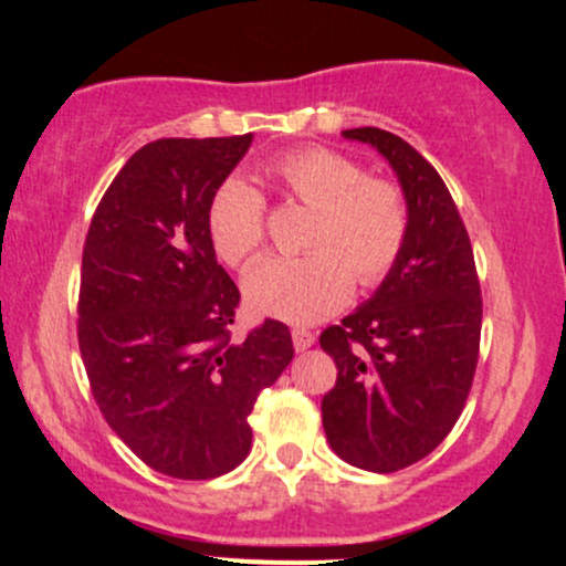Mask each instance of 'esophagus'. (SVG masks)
<instances>
[{
  "label": "esophagus",
  "instance_id": "obj_1",
  "mask_svg": "<svg viewBox=\"0 0 566 566\" xmlns=\"http://www.w3.org/2000/svg\"><path fill=\"white\" fill-rule=\"evenodd\" d=\"M292 346H295V350H308L311 346H314V333L295 327L292 329Z\"/></svg>",
  "mask_w": 566,
  "mask_h": 566
}]
</instances>
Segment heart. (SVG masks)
Returning <instances> with one entry per match:
<instances>
[{
  "instance_id": "1",
  "label": "heart",
  "mask_w": 566,
  "mask_h": 566,
  "mask_svg": "<svg viewBox=\"0 0 566 566\" xmlns=\"http://www.w3.org/2000/svg\"><path fill=\"white\" fill-rule=\"evenodd\" d=\"M292 199L314 210L301 258H265L244 279L255 314L311 324L335 314L354 290L391 274L407 242V205L394 184L367 178L359 161L301 148L269 167ZM207 237L223 263L244 269L265 239V199L244 178H226L207 205Z\"/></svg>"
}]
</instances>
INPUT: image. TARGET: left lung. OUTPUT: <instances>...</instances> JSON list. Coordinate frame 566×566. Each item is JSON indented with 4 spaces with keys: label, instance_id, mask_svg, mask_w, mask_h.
<instances>
[{
    "label": "left lung",
    "instance_id": "8db88e82",
    "mask_svg": "<svg viewBox=\"0 0 566 566\" xmlns=\"http://www.w3.org/2000/svg\"><path fill=\"white\" fill-rule=\"evenodd\" d=\"M391 165L407 201V242L375 295L319 337L337 380L322 399L335 454L391 473L423 460L458 423L482 335V290L469 231L441 175L378 127L343 129Z\"/></svg>",
    "mask_w": 566,
    "mask_h": 566
}]
</instances>
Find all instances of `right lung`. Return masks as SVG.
I'll return each instance as SVG.
<instances>
[{
	"label": "right lung",
	"mask_w": 566,
	"mask_h": 566,
	"mask_svg": "<svg viewBox=\"0 0 566 566\" xmlns=\"http://www.w3.org/2000/svg\"><path fill=\"white\" fill-rule=\"evenodd\" d=\"M252 135L161 138L97 205L82 252L80 350L106 423L146 465L216 479L252 447L247 423L292 361L287 324L231 340L239 290L207 237V205Z\"/></svg>",
	"instance_id": "add662e5"
}]
</instances>
